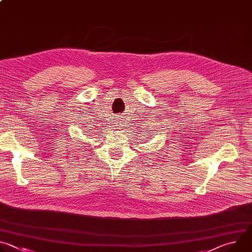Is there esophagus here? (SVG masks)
<instances>
[{"mask_svg": "<svg viewBox=\"0 0 252 252\" xmlns=\"http://www.w3.org/2000/svg\"><path fill=\"white\" fill-rule=\"evenodd\" d=\"M119 124H120V123H119ZM122 126V125H118V126Z\"/></svg>", "mask_w": 252, "mask_h": 252, "instance_id": "esophagus-1", "label": "esophagus"}]
</instances>
